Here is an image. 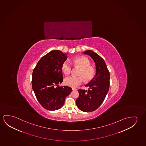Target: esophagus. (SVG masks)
<instances>
[{"mask_svg": "<svg viewBox=\"0 0 146 146\" xmlns=\"http://www.w3.org/2000/svg\"><path fill=\"white\" fill-rule=\"evenodd\" d=\"M72 90H77L76 88H72Z\"/></svg>", "mask_w": 146, "mask_h": 146, "instance_id": "esophagus-1", "label": "esophagus"}]
</instances>
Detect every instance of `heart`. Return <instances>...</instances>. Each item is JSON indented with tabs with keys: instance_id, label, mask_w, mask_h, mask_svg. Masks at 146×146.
I'll return each instance as SVG.
<instances>
[{
	"instance_id": "1",
	"label": "heart",
	"mask_w": 146,
	"mask_h": 146,
	"mask_svg": "<svg viewBox=\"0 0 146 146\" xmlns=\"http://www.w3.org/2000/svg\"><path fill=\"white\" fill-rule=\"evenodd\" d=\"M72 63L75 66L80 68V70L77 74L79 76H69L65 78V85L71 88H76L82 84L83 79L86 82H89L94 77V69L90 66V62L86 57H77L72 61ZM72 68V64L69 60H66L63 62L62 65V70L65 75L70 74Z\"/></svg>"
}]
</instances>
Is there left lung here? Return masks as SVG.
<instances>
[{
    "instance_id": "1",
    "label": "left lung",
    "mask_w": 146,
    "mask_h": 146,
    "mask_svg": "<svg viewBox=\"0 0 146 146\" xmlns=\"http://www.w3.org/2000/svg\"><path fill=\"white\" fill-rule=\"evenodd\" d=\"M83 54L89 55L96 64V73L90 83L85 85L88 90H78V98L76 104L80 110L90 112L97 110L103 103L110 86V73L103 58L92 50H86Z\"/></svg>"
}]
</instances>
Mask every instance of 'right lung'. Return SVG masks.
Instances as JSON below:
<instances>
[{
  "label": "right lung",
  "instance_id": "1",
  "mask_svg": "<svg viewBox=\"0 0 146 146\" xmlns=\"http://www.w3.org/2000/svg\"><path fill=\"white\" fill-rule=\"evenodd\" d=\"M67 58V54L54 50L42 56L32 73V86L39 103L50 111L64 105L66 97L72 92L67 86H58L63 81L62 65Z\"/></svg>",
  "mask_w": 146,
  "mask_h": 146
}]
</instances>
